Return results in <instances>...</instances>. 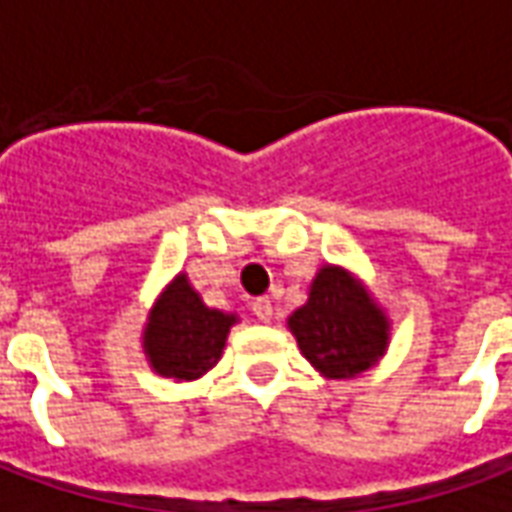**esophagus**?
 I'll use <instances>...</instances> for the list:
<instances>
[{"label":"esophagus","mask_w":512,"mask_h":512,"mask_svg":"<svg viewBox=\"0 0 512 512\" xmlns=\"http://www.w3.org/2000/svg\"><path fill=\"white\" fill-rule=\"evenodd\" d=\"M252 312H255L257 321L268 323L271 321V315H274V307H271V301L268 299H255L252 301Z\"/></svg>","instance_id":"obj_1"}]
</instances>
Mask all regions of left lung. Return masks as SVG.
I'll return each mask as SVG.
<instances>
[{"instance_id": "1", "label": "left lung", "mask_w": 512, "mask_h": 512, "mask_svg": "<svg viewBox=\"0 0 512 512\" xmlns=\"http://www.w3.org/2000/svg\"><path fill=\"white\" fill-rule=\"evenodd\" d=\"M301 354L329 378H351L386 348L384 312L343 268L326 266L312 282L310 301L290 315Z\"/></svg>"}]
</instances>
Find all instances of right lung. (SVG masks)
I'll return each mask as SVG.
<instances>
[{
  "mask_svg": "<svg viewBox=\"0 0 512 512\" xmlns=\"http://www.w3.org/2000/svg\"><path fill=\"white\" fill-rule=\"evenodd\" d=\"M235 315L205 307L180 274L156 304L147 323L145 351L158 376L194 381L208 373L222 356L224 337Z\"/></svg>",
  "mask_w": 512,
  "mask_h": 512,
  "instance_id": "1",
  "label": "right lung"
}]
</instances>
